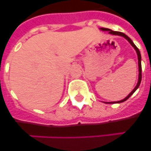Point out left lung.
Listing matches in <instances>:
<instances>
[{
	"instance_id": "obj_1",
	"label": "left lung",
	"mask_w": 151,
	"mask_h": 151,
	"mask_svg": "<svg viewBox=\"0 0 151 151\" xmlns=\"http://www.w3.org/2000/svg\"><path fill=\"white\" fill-rule=\"evenodd\" d=\"M101 30L103 31H108V32H109V34H111V35H119V36H122L123 38H125V39L127 40L128 41H129V43L131 44V45L134 48V50H136V53H137V55H138V71H139V74H138V83H137V85L135 86V88H134V89H133V91H132V92H131L130 94H129V95L127 96V97H125V98H124L123 100H122V101H116V102H108V103H106V104H114V103H122V102H124V101H125L126 100H128L129 98V97H131V96L133 94H134V92L138 88V87H139L140 84H141V53H140L139 50H138V48L137 47L135 46V45H134V43H133V41L131 40V38H129V37H128L127 35L125 34H124V33L122 32H115V31H112L111 29H106V28H101Z\"/></svg>"
}]
</instances>
